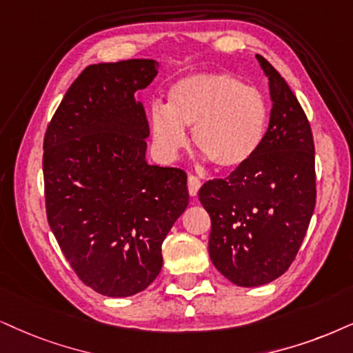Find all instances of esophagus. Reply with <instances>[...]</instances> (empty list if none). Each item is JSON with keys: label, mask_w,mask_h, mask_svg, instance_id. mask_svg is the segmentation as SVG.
<instances>
[{"label": "esophagus", "mask_w": 353, "mask_h": 353, "mask_svg": "<svg viewBox=\"0 0 353 353\" xmlns=\"http://www.w3.org/2000/svg\"><path fill=\"white\" fill-rule=\"evenodd\" d=\"M200 185H202V181H200L195 174H189V177H187V189H189V194L192 197L197 195Z\"/></svg>", "instance_id": "1"}]
</instances>
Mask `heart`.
<instances>
[{
  "instance_id": "heart-1",
  "label": "heart",
  "mask_w": 353,
  "mask_h": 353,
  "mask_svg": "<svg viewBox=\"0 0 353 353\" xmlns=\"http://www.w3.org/2000/svg\"><path fill=\"white\" fill-rule=\"evenodd\" d=\"M270 107L265 96L233 74H195L169 91L168 107H151V132L164 154L187 145L184 128H194V145L216 169L244 166L264 141Z\"/></svg>"
}]
</instances>
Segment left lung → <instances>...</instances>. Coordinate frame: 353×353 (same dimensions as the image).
Returning a JSON list of instances; mask_svg holds the SVG:
<instances>
[{"label":"left lung","mask_w":353,"mask_h":353,"mask_svg":"<svg viewBox=\"0 0 353 353\" xmlns=\"http://www.w3.org/2000/svg\"><path fill=\"white\" fill-rule=\"evenodd\" d=\"M274 107L261 148L225 179L200 187L213 265L239 287L279 279L295 261L316 205L314 141L296 96L264 57Z\"/></svg>","instance_id":"obj_1"}]
</instances>
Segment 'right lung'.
<instances>
[{
  "mask_svg": "<svg viewBox=\"0 0 353 353\" xmlns=\"http://www.w3.org/2000/svg\"><path fill=\"white\" fill-rule=\"evenodd\" d=\"M156 60L89 65L43 137L48 225L71 269L105 296H132L158 276L163 241L189 203L187 174L145 161L148 120L135 94Z\"/></svg>",
  "mask_w": 353,
  "mask_h": 353,
  "instance_id": "1",
  "label": "right lung"
}]
</instances>
